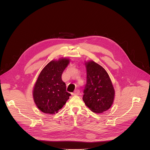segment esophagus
Returning a JSON list of instances; mask_svg holds the SVG:
<instances>
[{
	"instance_id": "obj_1",
	"label": "esophagus",
	"mask_w": 150,
	"mask_h": 150,
	"mask_svg": "<svg viewBox=\"0 0 150 150\" xmlns=\"http://www.w3.org/2000/svg\"><path fill=\"white\" fill-rule=\"evenodd\" d=\"M80 94V91L79 89L75 90L73 93H72V95H78Z\"/></svg>"
}]
</instances>
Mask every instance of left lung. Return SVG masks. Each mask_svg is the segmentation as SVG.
<instances>
[{
  "instance_id": "1",
  "label": "left lung",
  "mask_w": 150,
  "mask_h": 150,
  "mask_svg": "<svg viewBox=\"0 0 150 150\" xmlns=\"http://www.w3.org/2000/svg\"><path fill=\"white\" fill-rule=\"evenodd\" d=\"M86 84L84 89L83 101L95 113H102L111 106L115 91L105 69L91 61L86 63Z\"/></svg>"
}]
</instances>
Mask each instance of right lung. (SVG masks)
I'll list each match as a JSON object with an SVG mask.
<instances>
[{
  "mask_svg": "<svg viewBox=\"0 0 150 150\" xmlns=\"http://www.w3.org/2000/svg\"><path fill=\"white\" fill-rule=\"evenodd\" d=\"M69 64L67 58L52 61L40 72L33 91L35 103L46 114L58 112L69 99L66 86L62 80V74Z\"/></svg>",
  "mask_w": 150,
  "mask_h": 150,
  "instance_id": "right-lung-1",
  "label": "right lung"
}]
</instances>
